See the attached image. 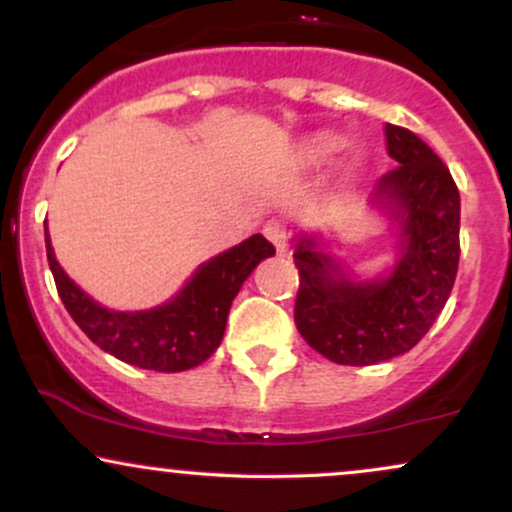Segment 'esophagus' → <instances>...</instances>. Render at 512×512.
Returning <instances> with one entry per match:
<instances>
[{
    "instance_id": "34e87169",
    "label": "esophagus",
    "mask_w": 512,
    "mask_h": 512,
    "mask_svg": "<svg viewBox=\"0 0 512 512\" xmlns=\"http://www.w3.org/2000/svg\"><path fill=\"white\" fill-rule=\"evenodd\" d=\"M262 233L269 240H272L276 252H279V255H284V252H286V226H284V221H281V219H269L267 223H264Z\"/></svg>"
}]
</instances>
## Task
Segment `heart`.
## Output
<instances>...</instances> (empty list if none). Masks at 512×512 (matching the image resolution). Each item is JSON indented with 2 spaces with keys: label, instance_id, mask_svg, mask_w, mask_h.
Masks as SVG:
<instances>
[{
  "label": "heart",
  "instance_id": "b5f03b06",
  "mask_svg": "<svg viewBox=\"0 0 512 512\" xmlns=\"http://www.w3.org/2000/svg\"><path fill=\"white\" fill-rule=\"evenodd\" d=\"M342 149V139L337 137H330V134H322V137H317L313 144H310V156L313 158H330L337 154V151Z\"/></svg>",
  "mask_w": 512,
  "mask_h": 512
}]
</instances>
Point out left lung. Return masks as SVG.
Listing matches in <instances>:
<instances>
[{
    "mask_svg": "<svg viewBox=\"0 0 512 512\" xmlns=\"http://www.w3.org/2000/svg\"><path fill=\"white\" fill-rule=\"evenodd\" d=\"M387 154L399 166L378 180L373 202L399 223V260L375 281H354L298 240L296 327L317 354L342 366H370L407 354L448 303L460 264V192L436 151L409 129L385 125Z\"/></svg>",
    "mask_w": 512,
    "mask_h": 512,
    "instance_id": "1",
    "label": "left lung"
}]
</instances>
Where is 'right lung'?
I'll list each match as a JSON object with an SVG mask.
<instances>
[{"label":"right lung","instance_id":"1","mask_svg":"<svg viewBox=\"0 0 512 512\" xmlns=\"http://www.w3.org/2000/svg\"><path fill=\"white\" fill-rule=\"evenodd\" d=\"M45 248L57 293L86 337L129 366L158 373L190 370L219 349L228 310L240 286L264 257L274 255V245L255 233L236 248L204 262L173 301L139 313H117L88 298L64 274L48 231Z\"/></svg>","mask_w":512,"mask_h":512}]
</instances>
